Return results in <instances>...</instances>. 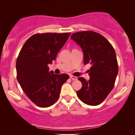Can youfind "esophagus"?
Here are the masks:
<instances>
[{
    "mask_svg": "<svg viewBox=\"0 0 135 135\" xmlns=\"http://www.w3.org/2000/svg\"><path fill=\"white\" fill-rule=\"evenodd\" d=\"M70 79H71L73 80H75L77 79V77L74 76V75H70Z\"/></svg>",
    "mask_w": 135,
    "mask_h": 135,
    "instance_id": "34e87169",
    "label": "esophagus"
}]
</instances>
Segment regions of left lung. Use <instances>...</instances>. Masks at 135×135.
Segmentation results:
<instances>
[{"instance_id": "1", "label": "left lung", "mask_w": 135, "mask_h": 135, "mask_svg": "<svg viewBox=\"0 0 135 135\" xmlns=\"http://www.w3.org/2000/svg\"><path fill=\"white\" fill-rule=\"evenodd\" d=\"M71 38L82 49L84 64L91 65L89 80L78 79L82 87L77 91V97L85 104L97 106L114 88L119 70L115 50L104 37L93 31L74 33Z\"/></svg>"}]
</instances>
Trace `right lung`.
<instances>
[{"instance_id":"right-lung-1","label":"right lung","mask_w":135,"mask_h":135,"mask_svg":"<svg viewBox=\"0 0 135 135\" xmlns=\"http://www.w3.org/2000/svg\"><path fill=\"white\" fill-rule=\"evenodd\" d=\"M69 32L36 34L24 44L16 63L17 80L27 97L37 106L47 108L59 98L62 84L69 76L55 74L48 65L70 36Z\"/></svg>"}]
</instances>
